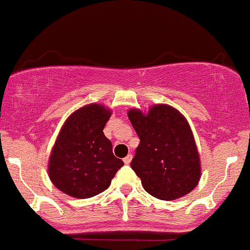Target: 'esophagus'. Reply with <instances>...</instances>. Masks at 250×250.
<instances>
[{
  "instance_id": "obj_1",
  "label": "esophagus",
  "mask_w": 250,
  "mask_h": 250,
  "mask_svg": "<svg viewBox=\"0 0 250 250\" xmlns=\"http://www.w3.org/2000/svg\"><path fill=\"white\" fill-rule=\"evenodd\" d=\"M132 158H133V156H132V155H128L127 157L123 158V162H125V165H129V163L132 162Z\"/></svg>"
}]
</instances>
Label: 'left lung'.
<instances>
[{"mask_svg": "<svg viewBox=\"0 0 250 250\" xmlns=\"http://www.w3.org/2000/svg\"><path fill=\"white\" fill-rule=\"evenodd\" d=\"M140 139L130 167L153 197L173 201L197 186L201 163L186 118L169 105H153L147 113L128 111Z\"/></svg>", "mask_w": 250, "mask_h": 250, "instance_id": "8db88e82", "label": "left lung"}]
</instances>
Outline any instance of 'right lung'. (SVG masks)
<instances>
[{
    "label": "right lung",
    "mask_w": 250,
    "mask_h": 250,
    "mask_svg": "<svg viewBox=\"0 0 250 250\" xmlns=\"http://www.w3.org/2000/svg\"><path fill=\"white\" fill-rule=\"evenodd\" d=\"M111 111L89 104L70 115L53 146L48 174L57 188L75 198H89L106 190L125 163L112 153L104 135Z\"/></svg>",
    "instance_id": "obj_1"
}]
</instances>
